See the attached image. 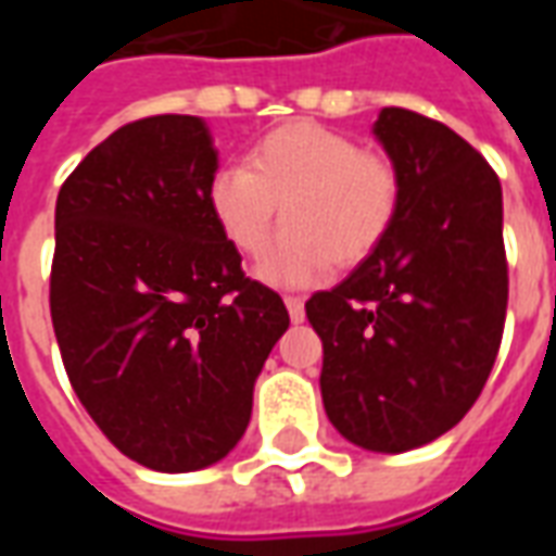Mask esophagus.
I'll return each instance as SVG.
<instances>
[{"label":"esophagus","mask_w":556,"mask_h":556,"mask_svg":"<svg viewBox=\"0 0 556 556\" xmlns=\"http://www.w3.org/2000/svg\"><path fill=\"white\" fill-rule=\"evenodd\" d=\"M286 309H289V318L294 321V325H301L303 318H306V306H303L301 298H294V294L286 298Z\"/></svg>","instance_id":"obj_1"}]
</instances>
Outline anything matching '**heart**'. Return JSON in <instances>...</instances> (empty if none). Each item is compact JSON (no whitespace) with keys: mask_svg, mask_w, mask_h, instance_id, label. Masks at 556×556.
<instances>
[{"mask_svg":"<svg viewBox=\"0 0 556 556\" xmlns=\"http://www.w3.org/2000/svg\"><path fill=\"white\" fill-rule=\"evenodd\" d=\"M207 211L241 255H258L279 217L286 229L255 274L267 286L309 289L342 267L361 265L384 243L402 199L396 166L351 137L315 122H289L255 139L243 166L207 181Z\"/></svg>","mask_w":556,"mask_h":556,"instance_id":"b5f03b06","label":"heart"}]
</instances>
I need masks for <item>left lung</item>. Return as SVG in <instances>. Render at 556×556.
I'll list each match as a JSON object with an SVG mask.
<instances>
[{"mask_svg": "<svg viewBox=\"0 0 556 556\" xmlns=\"http://www.w3.org/2000/svg\"><path fill=\"white\" fill-rule=\"evenodd\" d=\"M372 134L402 184L396 223L306 318L325 342L327 419L369 453H408L465 417L501 349L503 193L441 122L384 106Z\"/></svg>", "mask_w": 556, "mask_h": 556, "instance_id": "left-lung-1", "label": "left lung"}]
</instances>
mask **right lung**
<instances>
[{"mask_svg": "<svg viewBox=\"0 0 556 556\" xmlns=\"http://www.w3.org/2000/svg\"><path fill=\"white\" fill-rule=\"evenodd\" d=\"M219 169L195 115L106 137L55 199L50 313L74 393L142 467L190 473L238 446L289 313L207 211Z\"/></svg>", "mask_w": 556, "mask_h": 556, "instance_id": "add662e5", "label": "right lung"}]
</instances>
